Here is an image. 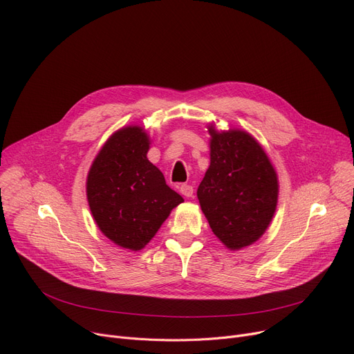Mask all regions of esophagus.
<instances>
[{
	"instance_id": "1",
	"label": "esophagus",
	"mask_w": 354,
	"mask_h": 354,
	"mask_svg": "<svg viewBox=\"0 0 354 354\" xmlns=\"http://www.w3.org/2000/svg\"><path fill=\"white\" fill-rule=\"evenodd\" d=\"M179 192H180L183 196L192 198V195H194V188L191 187V185H188V183H183V185H180Z\"/></svg>"
}]
</instances>
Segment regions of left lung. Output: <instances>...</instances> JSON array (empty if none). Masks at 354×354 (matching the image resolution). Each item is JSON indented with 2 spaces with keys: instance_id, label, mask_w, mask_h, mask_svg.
<instances>
[{
  "instance_id": "left-lung-1",
  "label": "left lung",
  "mask_w": 354,
  "mask_h": 354,
  "mask_svg": "<svg viewBox=\"0 0 354 354\" xmlns=\"http://www.w3.org/2000/svg\"><path fill=\"white\" fill-rule=\"evenodd\" d=\"M211 163L198 188L201 209L231 251L245 248L270 227L278 202V176L257 139L245 130L208 126Z\"/></svg>"
}]
</instances>
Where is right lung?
<instances>
[{
	"instance_id": "add662e5",
	"label": "right lung",
	"mask_w": 354,
	"mask_h": 354,
	"mask_svg": "<svg viewBox=\"0 0 354 354\" xmlns=\"http://www.w3.org/2000/svg\"><path fill=\"white\" fill-rule=\"evenodd\" d=\"M151 138L142 126L111 135L93 160L86 180L87 202L99 230L111 243L140 251L183 198L149 162Z\"/></svg>"
}]
</instances>
